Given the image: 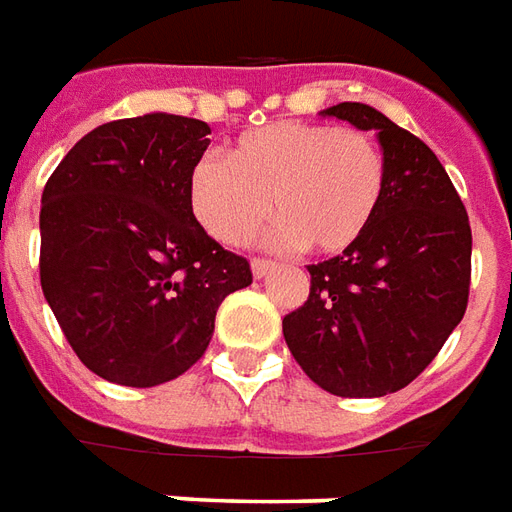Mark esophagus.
Instances as JSON below:
<instances>
[{"mask_svg":"<svg viewBox=\"0 0 512 512\" xmlns=\"http://www.w3.org/2000/svg\"><path fill=\"white\" fill-rule=\"evenodd\" d=\"M275 267H278V264L270 262V259H250V270H253L256 278H264L267 273H273Z\"/></svg>","mask_w":512,"mask_h":512,"instance_id":"1","label":"esophagus"}]
</instances>
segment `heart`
I'll return each mask as SVG.
<instances>
[{"instance_id": "b5f03b06", "label": "heart", "mask_w": 512, "mask_h": 512, "mask_svg": "<svg viewBox=\"0 0 512 512\" xmlns=\"http://www.w3.org/2000/svg\"><path fill=\"white\" fill-rule=\"evenodd\" d=\"M383 192L386 157L378 140L333 123L250 129L228 162L206 157L190 176L192 212L215 239L245 242L273 209L278 237L311 253L350 248L372 223Z\"/></svg>"}]
</instances>
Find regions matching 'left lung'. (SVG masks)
Segmentation results:
<instances>
[{"label": "left lung", "mask_w": 512, "mask_h": 512, "mask_svg": "<svg viewBox=\"0 0 512 512\" xmlns=\"http://www.w3.org/2000/svg\"><path fill=\"white\" fill-rule=\"evenodd\" d=\"M322 115L378 132L386 192L350 248L308 264V300L284 317V339L320 389L383 397L419 378L466 314L469 215L416 134L358 101Z\"/></svg>", "instance_id": "obj_1"}]
</instances>
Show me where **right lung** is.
<instances>
[{
  "mask_svg": "<svg viewBox=\"0 0 512 512\" xmlns=\"http://www.w3.org/2000/svg\"><path fill=\"white\" fill-rule=\"evenodd\" d=\"M209 123L151 112L85 134L41 198V286L79 361L148 389L190 369L248 259L195 220L192 168Z\"/></svg>",
  "mask_w": 512,
  "mask_h": 512,
  "instance_id": "right-lung-1",
  "label": "right lung"
}]
</instances>
